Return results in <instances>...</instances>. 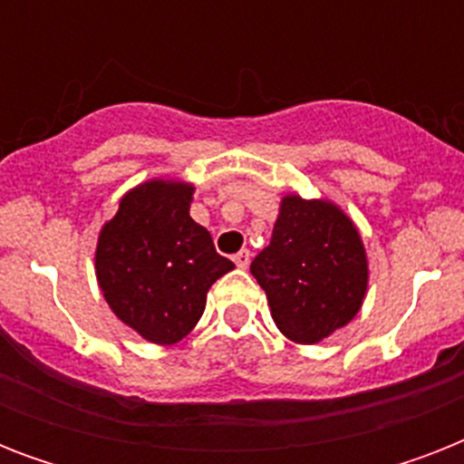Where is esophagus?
<instances>
[{
  "instance_id": "1",
  "label": "esophagus",
  "mask_w": 464,
  "mask_h": 464,
  "mask_svg": "<svg viewBox=\"0 0 464 464\" xmlns=\"http://www.w3.org/2000/svg\"><path fill=\"white\" fill-rule=\"evenodd\" d=\"M250 257H253V255H250V250H240V253L233 255V262H236V267L246 269L247 265H250Z\"/></svg>"
}]
</instances>
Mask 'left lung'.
<instances>
[{
	"label": "left lung",
	"instance_id": "obj_1",
	"mask_svg": "<svg viewBox=\"0 0 464 464\" xmlns=\"http://www.w3.org/2000/svg\"><path fill=\"white\" fill-rule=\"evenodd\" d=\"M267 294L276 327L294 342L315 344L344 327L368 284L363 246L353 224L330 202L286 197L272 243L250 265Z\"/></svg>",
	"mask_w": 464,
	"mask_h": 464
}]
</instances>
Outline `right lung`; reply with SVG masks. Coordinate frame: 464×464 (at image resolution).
<instances>
[{
  "label": "right lung",
  "mask_w": 464,
  "mask_h": 464,
  "mask_svg": "<svg viewBox=\"0 0 464 464\" xmlns=\"http://www.w3.org/2000/svg\"><path fill=\"white\" fill-rule=\"evenodd\" d=\"M192 185L154 180L122 197L103 226L96 275L112 313L154 344H175L202 317L233 262L189 217Z\"/></svg>",
  "instance_id": "right-lung-1"
}]
</instances>
